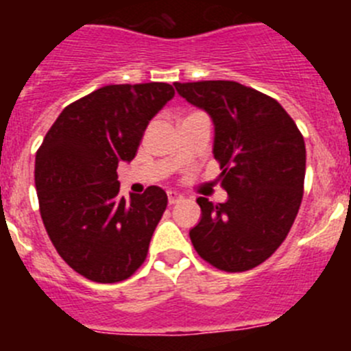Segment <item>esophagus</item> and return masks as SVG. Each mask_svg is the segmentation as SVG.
Instances as JSON below:
<instances>
[{"label": "esophagus", "instance_id": "obj_1", "mask_svg": "<svg viewBox=\"0 0 351 351\" xmlns=\"http://www.w3.org/2000/svg\"><path fill=\"white\" fill-rule=\"evenodd\" d=\"M167 195H169V204H178V202H181L182 198H184L182 197V193H179V191H173V190H170Z\"/></svg>", "mask_w": 351, "mask_h": 351}]
</instances>
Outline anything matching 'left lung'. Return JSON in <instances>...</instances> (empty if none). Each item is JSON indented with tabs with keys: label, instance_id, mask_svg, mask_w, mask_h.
Segmentation results:
<instances>
[{
	"label": "left lung",
	"instance_id": "left-lung-1",
	"mask_svg": "<svg viewBox=\"0 0 351 351\" xmlns=\"http://www.w3.org/2000/svg\"><path fill=\"white\" fill-rule=\"evenodd\" d=\"M173 86L213 119V154L228 195L223 204L197 198L202 216L191 243L214 267L250 271L281 246L295 221L306 176L302 135L274 98L234 80Z\"/></svg>",
	"mask_w": 351,
	"mask_h": 351
}]
</instances>
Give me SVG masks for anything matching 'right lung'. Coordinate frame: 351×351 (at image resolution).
Masks as SVG:
<instances>
[{"label": "right lung", "mask_w": 351, "mask_h": 351, "mask_svg": "<svg viewBox=\"0 0 351 351\" xmlns=\"http://www.w3.org/2000/svg\"><path fill=\"white\" fill-rule=\"evenodd\" d=\"M176 95L170 84H114L68 105L35 160L43 225L61 258L96 283H117L147 256L167 207L149 186L119 195L117 165L132 161L149 121Z\"/></svg>", "instance_id": "add662e5"}]
</instances>
